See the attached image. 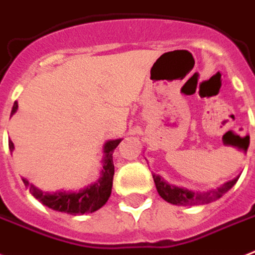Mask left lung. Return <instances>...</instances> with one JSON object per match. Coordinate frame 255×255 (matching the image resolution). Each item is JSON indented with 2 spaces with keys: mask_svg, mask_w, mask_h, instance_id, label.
<instances>
[{
  "mask_svg": "<svg viewBox=\"0 0 255 255\" xmlns=\"http://www.w3.org/2000/svg\"><path fill=\"white\" fill-rule=\"evenodd\" d=\"M153 181H155L156 189L159 194L167 202H170L173 205H204L209 204L212 201H216L220 197L233 188V185L237 182L238 177L232 180V181L225 182L217 189H212L209 192H193V190L186 189V188H178L176 185H170L164 178H161L159 174H152Z\"/></svg>",
  "mask_w": 255,
  "mask_h": 255,
  "instance_id": "left-lung-1",
  "label": "left lung"
}]
</instances>
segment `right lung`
Wrapping results in <instances>:
<instances>
[{"mask_svg":"<svg viewBox=\"0 0 255 255\" xmlns=\"http://www.w3.org/2000/svg\"><path fill=\"white\" fill-rule=\"evenodd\" d=\"M18 108V103L15 102L11 110V115L15 114ZM10 115V116H11ZM122 139L108 140L103 145L104 157L102 160L103 168L100 172V178L91 185L86 186L83 189L78 192H66V190H58V192H43L38 189L33 184H29V181L23 178V184L29 188L30 193L41 201L43 205L49 206L51 209L58 210V212H65L69 214H85L92 213L95 210L100 209L102 206L107 202V200L111 196L112 190V180H114V161H112V153ZM10 152H13L14 144L13 141L9 143Z\"/></svg>","mask_w":255,"mask_h":255,"instance_id":"obj_1","label":"right lung"}]
</instances>
